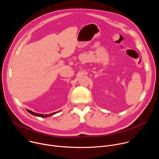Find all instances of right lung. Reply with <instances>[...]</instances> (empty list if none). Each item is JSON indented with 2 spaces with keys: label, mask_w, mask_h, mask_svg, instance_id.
I'll use <instances>...</instances> for the list:
<instances>
[{
  "label": "right lung",
  "mask_w": 159,
  "mask_h": 159,
  "mask_svg": "<svg viewBox=\"0 0 159 159\" xmlns=\"http://www.w3.org/2000/svg\"><path fill=\"white\" fill-rule=\"evenodd\" d=\"M27 111L28 112H30V114H31V115H34V116H39V117H42V118H46V117H48V116H52V115H54V114H55L56 113V112H53V113H51V114H48V115H41V114H38V113H36V112H33V111H30V110H28V109H27Z\"/></svg>",
  "instance_id": "obj_1"
}]
</instances>
